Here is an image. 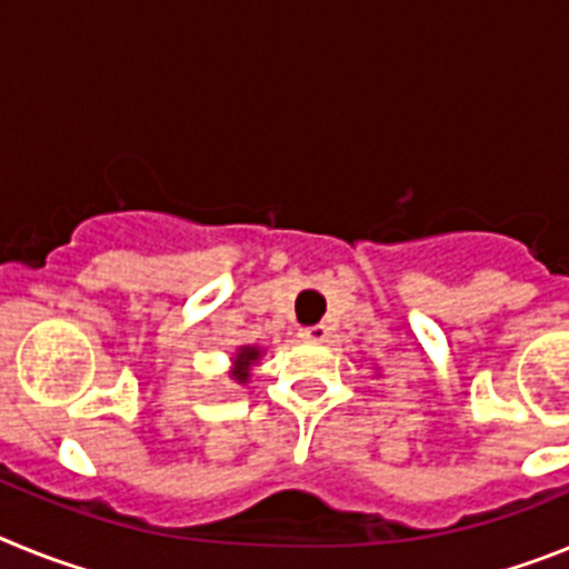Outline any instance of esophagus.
I'll return each mask as SVG.
<instances>
[{
    "label": "esophagus",
    "mask_w": 569,
    "mask_h": 569,
    "mask_svg": "<svg viewBox=\"0 0 569 569\" xmlns=\"http://www.w3.org/2000/svg\"><path fill=\"white\" fill-rule=\"evenodd\" d=\"M299 336L305 341H313V345H319V341H328L330 328L328 325H313V328H301Z\"/></svg>",
    "instance_id": "esophagus-1"
}]
</instances>
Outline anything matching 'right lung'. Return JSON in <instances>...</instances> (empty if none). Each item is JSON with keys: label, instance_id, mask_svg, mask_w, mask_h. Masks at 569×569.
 <instances>
[{"label": "right lung", "instance_id": "right-lung-1", "mask_svg": "<svg viewBox=\"0 0 569 569\" xmlns=\"http://www.w3.org/2000/svg\"><path fill=\"white\" fill-rule=\"evenodd\" d=\"M261 353H264V350H261L259 345L236 347V353L233 359H230V370H228L230 379H233L236 385H248L250 370H253V365H259Z\"/></svg>", "mask_w": 569, "mask_h": 569}]
</instances>
